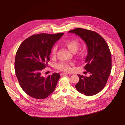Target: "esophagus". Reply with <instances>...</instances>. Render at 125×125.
Here are the masks:
<instances>
[{"instance_id": "34e87169", "label": "esophagus", "mask_w": 125, "mask_h": 125, "mask_svg": "<svg viewBox=\"0 0 125 125\" xmlns=\"http://www.w3.org/2000/svg\"><path fill=\"white\" fill-rule=\"evenodd\" d=\"M66 74H68V73H60V75H66Z\"/></svg>"}]
</instances>
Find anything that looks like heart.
<instances>
[{"mask_svg": "<svg viewBox=\"0 0 125 125\" xmlns=\"http://www.w3.org/2000/svg\"><path fill=\"white\" fill-rule=\"evenodd\" d=\"M65 45L67 47L73 52H75L80 45V43L77 40H68L65 42ZM57 47L56 46L52 48V55L55 56ZM73 64L72 62H60L57 65V68L58 70H61L64 72H69L71 69V66H73Z\"/></svg>", "mask_w": 125, "mask_h": 125, "instance_id": "b5f03b06", "label": "heart"}]
</instances>
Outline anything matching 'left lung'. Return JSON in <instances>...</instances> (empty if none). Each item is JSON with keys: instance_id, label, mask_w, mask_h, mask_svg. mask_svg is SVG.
Wrapping results in <instances>:
<instances>
[{"instance_id": "obj_1", "label": "left lung", "mask_w": 125, "mask_h": 125, "mask_svg": "<svg viewBox=\"0 0 125 125\" xmlns=\"http://www.w3.org/2000/svg\"><path fill=\"white\" fill-rule=\"evenodd\" d=\"M69 32L80 37L88 48L84 69L90 75L78 74L79 81L75 88L86 96L95 95L103 89L111 74L112 57L109 47L103 37L94 31L76 28Z\"/></svg>"}]
</instances>
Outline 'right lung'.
<instances>
[{
	"instance_id": "1",
	"label": "right lung",
	"mask_w": 125,
	"mask_h": 125,
	"mask_svg": "<svg viewBox=\"0 0 125 125\" xmlns=\"http://www.w3.org/2000/svg\"><path fill=\"white\" fill-rule=\"evenodd\" d=\"M63 35H33L18 48L15 58V73L22 90L32 97L44 99L54 91L60 74L55 73L44 77L42 72L48 67L52 46Z\"/></svg>"
}]
</instances>
